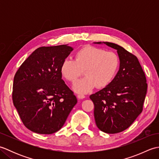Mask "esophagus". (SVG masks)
I'll return each mask as SVG.
<instances>
[{
  "label": "esophagus",
  "mask_w": 159,
  "mask_h": 159,
  "mask_svg": "<svg viewBox=\"0 0 159 159\" xmlns=\"http://www.w3.org/2000/svg\"><path fill=\"white\" fill-rule=\"evenodd\" d=\"M77 97H78V98H79V99H83V98H85V96H84L83 94H78Z\"/></svg>",
  "instance_id": "esophagus-1"
}]
</instances>
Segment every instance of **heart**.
<instances>
[{
    "label": "heart",
    "mask_w": 159,
    "mask_h": 159,
    "mask_svg": "<svg viewBox=\"0 0 159 159\" xmlns=\"http://www.w3.org/2000/svg\"><path fill=\"white\" fill-rule=\"evenodd\" d=\"M120 57L113 51L98 47L87 46L79 49L74 59H65L60 66V72L67 81L74 83L84 70L85 76L78 80L74 90L84 93L97 88H104L114 79L120 67Z\"/></svg>",
    "instance_id": "1"
}]
</instances>
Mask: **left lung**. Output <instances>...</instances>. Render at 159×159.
<instances>
[{
	"instance_id": "8db88e82",
	"label": "left lung",
	"mask_w": 159,
	"mask_h": 159,
	"mask_svg": "<svg viewBox=\"0 0 159 159\" xmlns=\"http://www.w3.org/2000/svg\"><path fill=\"white\" fill-rule=\"evenodd\" d=\"M103 43L117 50L120 70L109 85L89 98L94 104L98 128L104 133L115 134L127 129L142 112L148 84L135 55L116 43Z\"/></svg>"
}]
</instances>
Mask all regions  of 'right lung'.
I'll use <instances>...</instances> for the list:
<instances>
[{
	"label": "right lung",
	"instance_id": "1",
	"mask_svg": "<svg viewBox=\"0 0 159 159\" xmlns=\"http://www.w3.org/2000/svg\"><path fill=\"white\" fill-rule=\"evenodd\" d=\"M72 50L67 45L39 47L15 74L13 105L24 125L34 133H56L77 103L60 72L61 64Z\"/></svg>",
	"mask_w": 159,
	"mask_h": 159
}]
</instances>
